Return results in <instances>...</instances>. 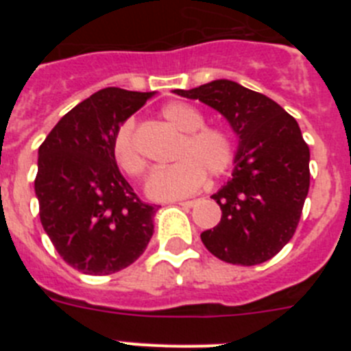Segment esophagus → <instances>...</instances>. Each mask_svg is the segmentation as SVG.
<instances>
[{
  "label": "esophagus",
  "instance_id": "34e87169",
  "mask_svg": "<svg viewBox=\"0 0 351 351\" xmlns=\"http://www.w3.org/2000/svg\"><path fill=\"white\" fill-rule=\"evenodd\" d=\"M195 204H197V200H181V202H179V206H182V207H193Z\"/></svg>",
  "mask_w": 351,
  "mask_h": 351
}]
</instances>
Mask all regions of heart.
Returning <instances> with one entry per match:
<instances>
[{
	"label": "heart",
	"mask_w": 351,
	"mask_h": 351,
	"mask_svg": "<svg viewBox=\"0 0 351 351\" xmlns=\"http://www.w3.org/2000/svg\"><path fill=\"white\" fill-rule=\"evenodd\" d=\"M163 119L182 133L173 151L176 163L151 172L145 191L154 200H176L188 197L204 184L206 173L219 178L230 170L235 145L230 133L218 126H204L202 112L193 105L173 101L161 110ZM114 160L119 169L132 178H141L145 160L135 142V123L125 121L117 130L112 144Z\"/></svg>",
	"instance_id": "heart-1"
}]
</instances>
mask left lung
<instances>
[{
	"label": "left lung",
	"mask_w": 351,
	"mask_h": 351,
	"mask_svg": "<svg viewBox=\"0 0 351 351\" xmlns=\"http://www.w3.org/2000/svg\"><path fill=\"white\" fill-rule=\"evenodd\" d=\"M173 93L218 110L239 138L232 179L210 197L221 221L200 234L204 246L234 265L267 262L295 234L309 191V147L297 121L234 80Z\"/></svg>",
	"instance_id": "left-lung-1"
}]
</instances>
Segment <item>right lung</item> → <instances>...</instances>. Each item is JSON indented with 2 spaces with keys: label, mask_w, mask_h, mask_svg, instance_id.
Segmentation results:
<instances>
[{
  "label": "right lung",
  "mask_w": 351,
  "mask_h": 351,
  "mask_svg": "<svg viewBox=\"0 0 351 351\" xmlns=\"http://www.w3.org/2000/svg\"><path fill=\"white\" fill-rule=\"evenodd\" d=\"M153 95L101 89L64 114L38 149L40 221L61 258L84 274L128 267L153 237L158 206L137 197L112 153L119 126Z\"/></svg>",
  "instance_id": "1"
}]
</instances>
